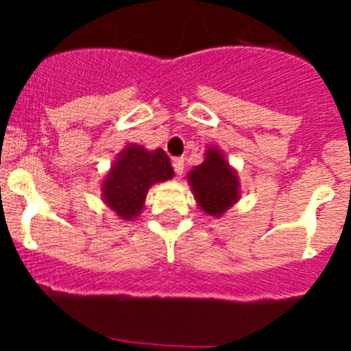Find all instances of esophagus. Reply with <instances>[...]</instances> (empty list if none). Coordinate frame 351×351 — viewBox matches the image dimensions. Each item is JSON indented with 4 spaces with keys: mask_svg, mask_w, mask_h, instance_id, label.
<instances>
[{
    "mask_svg": "<svg viewBox=\"0 0 351 351\" xmlns=\"http://www.w3.org/2000/svg\"><path fill=\"white\" fill-rule=\"evenodd\" d=\"M172 165L176 173H178V176H182V172H184V160H182V158H173Z\"/></svg>",
    "mask_w": 351,
    "mask_h": 351,
    "instance_id": "1",
    "label": "esophagus"
}]
</instances>
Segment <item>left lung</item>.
<instances>
[{
    "mask_svg": "<svg viewBox=\"0 0 351 351\" xmlns=\"http://www.w3.org/2000/svg\"><path fill=\"white\" fill-rule=\"evenodd\" d=\"M186 178L197 206L214 218H221L241 198L237 172L216 145L206 149L202 163L191 169Z\"/></svg>",
    "mask_w": 351,
    "mask_h": 351,
    "instance_id": "1",
    "label": "left lung"
}]
</instances>
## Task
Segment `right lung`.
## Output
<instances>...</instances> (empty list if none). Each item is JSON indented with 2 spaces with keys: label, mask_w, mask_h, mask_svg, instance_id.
Returning a JSON list of instances; mask_svg holds the SVG:
<instances>
[{
  "label": "right lung",
  "mask_w": 351,
  "mask_h": 351,
  "mask_svg": "<svg viewBox=\"0 0 351 351\" xmlns=\"http://www.w3.org/2000/svg\"><path fill=\"white\" fill-rule=\"evenodd\" d=\"M173 178V169L163 149L149 151L144 145L128 144L116 156L101 182V200L121 219L141 216L149 188Z\"/></svg>",
  "instance_id": "add662e5"
}]
</instances>
